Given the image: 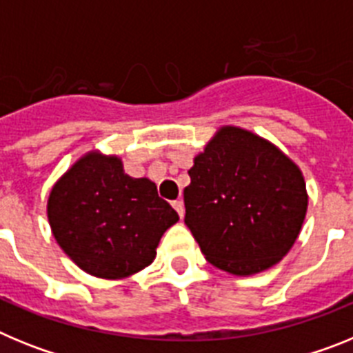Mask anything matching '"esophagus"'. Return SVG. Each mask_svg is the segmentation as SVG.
I'll use <instances>...</instances> for the list:
<instances>
[{"mask_svg":"<svg viewBox=\"0 0 353 353\" xmlns=\"http://www.w3.org/2000/svg\"><path fill=\"white\" fill-rule=\"evenodd\" d=\"M173 208L176 212H179V215H180V219H182L183 217V212H185V208H183V201L182 199H176V201H173Z\"/></svg>","mask_w":353,"mask_h":353,"instance_id":"1","label":"esophagus"}]
</instances>
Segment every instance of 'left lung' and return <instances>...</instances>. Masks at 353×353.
Wrapping results in <instances>:
<instances>
[{"label":"left lung","mask_w":353,"mask_h":353,"mask_svg":"<svg viewBox=\"0 0 353 353\" xmlns=\"http://www.w3.org/2000/svg\"><path fill=\"white\" fill-rule=\"evenodd\" d=\"M185 224L212 265L251 276L281 261L307 210L304 176L256 134L223 127L194 159Z\"/></svg>","instance_id":"1"}]
</instances>
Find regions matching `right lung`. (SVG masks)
I'll return each mask as SVG.
<instances>
[{
	"mask_svg": "<svg viewBox=\"0 0 353 353\" xmlns=\"http://www.w3.org/2000/svg\"><path fill=\"white\" fill-rule=\"evenodd\" d=\"M48 217L60 248L84 272L121 279L148 267L179 214L148 179H132L118 157L90 152L52 187Z\"/></svg>",
	"mask_w": 353,
	"mask_h": 353,
	"instance_id": "right-lung-1",
	"label": "right lung"
}]
</instances>
